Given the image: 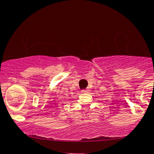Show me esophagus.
Instances as JSON below:
<instances>
[{"label":"esophagus","mask_w":154,"mask_h":154,"mask_svg":"<svg viewBox=\"0 0 154 154\" xmlns=\"http://www.w3.org/2000/svg\"><path fill=\"white\" fill-rule=\"evenodd\" d=\"M88 91H89V90L88 89H84V90H81V93H88Z\"/></svg>","instance_id":"obj_1"}]
</instances>
